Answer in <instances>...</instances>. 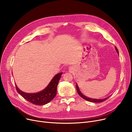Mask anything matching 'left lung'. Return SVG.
<instances>
[{
	"mask_svg": "<svg viewBox=\"0 0 132 132\" xmlns=\"http://www.w3.org/2000/svg\"><path fill=\"white\" fill-rule=\"evenodd\" d=\"M115 48H116V51H117V53L119 54V52H118V49H117V48L116 47H115ZM76 88H77V92H78V94L81 97H82L84 99H85V100H87V101H89V102H95V103H100V102H104V101H105V100H106L109 97H107V98H104V99H102V100H98V99H93V98H89V97H86V96H85V95H83L81 93V92H80V89H79V87H78V86L77 85V84H76Z\"/></svg>",
	"mask_w": 132,
	"mask_h": 132,
	"instance_id": "1",
	"label": "left lung"
}]
</instances>
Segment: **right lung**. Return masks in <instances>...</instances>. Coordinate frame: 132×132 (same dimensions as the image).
<instances>
[{
	"label": "right lung",
	"mask_w": 132,
	"mask_h": 132,
	"mask_svg": "<svg viewBox=\"0 0 132 132\" xmlns=\"http://www.w3.org/2000/svg\"><path fill=\"white\" fill-rule=\"evenodd\" d=\"M62 74V73H59L55 75L48 86L40 92L33 94L26 93L20 90L16 85V89L21 96L33 104L37 105H45L51 101L56 95L57 86Z\"/></svg>",
	"instance_id": "right-lung-1"
}]
</instances>
